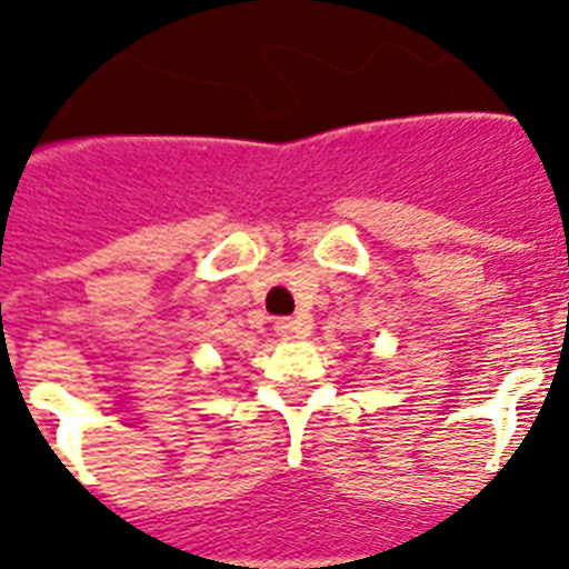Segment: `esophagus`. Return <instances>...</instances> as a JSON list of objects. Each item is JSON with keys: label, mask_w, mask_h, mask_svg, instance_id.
Segmentation results:
<instances>
[{"label": "esophagus", "mask_w": 569, "mask_h": 569, "mask_svg": "<svg viewBox=\"0 0 569 569\" xmlns=\"http://www.w3.org/2000/svg\"><path fill=\"white\" fill-rule=\"evenodd\" d=\"M311 322L309 317H289V320H278L274 322V333L280 339H302L309 337Z\"/></svg>", "instance_id": "34e87169"}]
</instances>
